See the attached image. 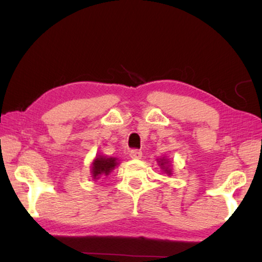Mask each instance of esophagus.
Segmentation results:
<instances>
[{
    "label": "esophagus",
    "mask_w": 262,
    "mask_h": 262,
    "mask_svg": "<svg viewBox=\"0 0 262 262\" xmlns=\"http://www.w3.org/2000/svg\"><path fill=\"white\" fill-rule=\"evenodd\" d=\"M129 156H130V158H133V159H141V157H142V151H141V150L134 149V150H132V151H130Z\"/></svg>",
    "instance_id": "obj_1"
}]
</instances>
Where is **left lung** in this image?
Segmentation results:
<instances>
[{
	"label": "left lung",
	"instance_id": "left-lung-1",
	"mask_svg": "<svg viewBox=\"0 0 262 262\" xmlns=\"http://www.w3.org/2000/svg\"><path fill=\"white\" fill-rule=\"evenodd\" d=\"M168 163H170V161H168V159H166L165 157L158 159V164H159V166H161L162 170H164V172H166L167 174H172L171 173L170 164H168Z\"/></svg>",
	"mask_w": 262,
	"mask_h": 262
}]
</instances>
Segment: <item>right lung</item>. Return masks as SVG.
Returning a JSON list of instances; mask_svg holds the SVG:
<instances>
[{"mask_svg": "<svg viewBox=\"0 0 262 262\" xmlns=\"http://www.w3.org/2000/svg\"><path fill=\"white\" fill-rule=\"evenodd\" d=\"M118 159L114 157H105V156H97L94 162H92V168H91V173H92V178L94 179H99L100 177L103 176H108V173L112 170H114V167L118 165Z\"/></svg>", "mask_w": 262, "mask_h": 262, "instance_id": "right-lung-1", "label": "right lung"}]
</instances>
